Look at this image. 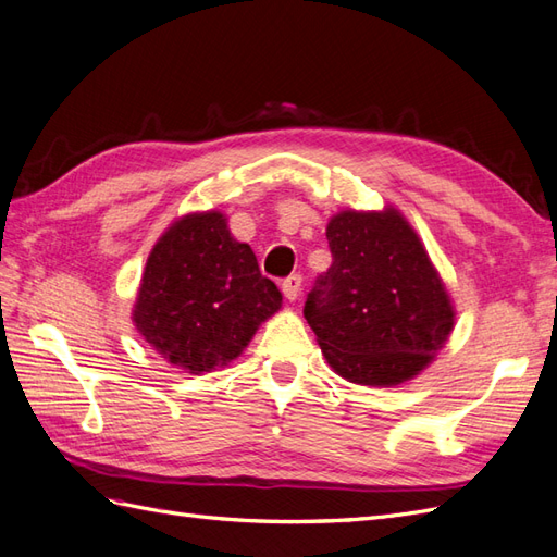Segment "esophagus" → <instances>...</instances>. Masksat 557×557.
<instances>
[{
    "instance_id": "34e87169",
    "label": "esophagus",
    "mask_w": 557,
    "mask_h": 557,
    "mask_svg": "<svg viewBox=\"0 0 557 557\" xmlns=\"http://www.w3.org/2000/svg\"><path fill=\"white\" fill-rule=\"evenodd\" d=\"M282 292L289 298V301H296L298 294H301V275H289L287 280H284Z\"/></svg>"
}]
</instances>
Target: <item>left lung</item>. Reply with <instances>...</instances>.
Instances as JSON below:
<instances>
[{
  "label": "left lung",
  "instance_id": "left-lung-1",
  "mask_svg": "<svg viewBox=\"0 0 557 557\" xmlns=\"http://www.w3.org/2000/svg\"><path fill=\"white\" fill-rule=\"evenodd\" d=\"M326 239L334 261L304 308L326 362L358 386L419 376L449 341L456 310L414 227L393 205L344 209Z\"/></svg>",
  "mask_w": 557,
  "mask_h": 557
}]
</instances>
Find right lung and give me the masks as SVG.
Here are the masks:
<instances>
[{
  "mask_svg": "<svg viewBox=\"0 0 557 557\" xmlns=\"http://www.w3.org/2000/svg\"><path fill=\"white\" fill-rule=\"evenodd\" d=\"M282 308L275 282L227 227L225 213L190 211L171 223L143 270L132 322L169 364L205 374L231 364Z\"/></svg>",
  "mask_w": 557,
  "mask_h": 557,
  "instance_id": "add662e5",
  "label": "right lung"
}]
</instances>
